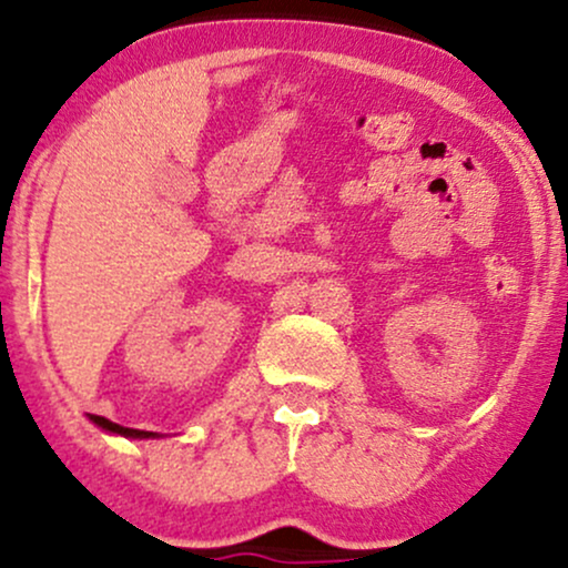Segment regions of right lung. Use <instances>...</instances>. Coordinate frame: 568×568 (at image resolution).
<instances>
[{
	"mask_svg": "<svg viewBox=\"0 0 568 568\" xmlns=\"http://www.w3.org/2000/svg\"><path fill=\"white\" fill-rule=\"evenodd\" d=\"M89 420L98 423L100 428H105V432L111 434H121V436H132V439H150V436H155L153 432H140V428H126V426H119V423L102 418V415H89Z\"/></svg>",
	"mask_w": 568,
	"mask_h": 568,
	"instance_id": "right-lung-1",
	"label": "right lung"
}]
</instances>
